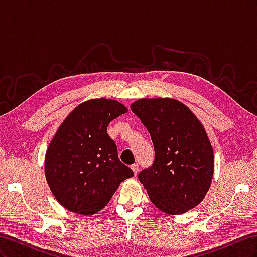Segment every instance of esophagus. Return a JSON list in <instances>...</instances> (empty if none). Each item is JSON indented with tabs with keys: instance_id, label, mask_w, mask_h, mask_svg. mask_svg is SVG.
<instances>
[{
	"instance_id": "34e87169",
	"label": "esophagus",
	"mask_w": 257,
	"mask_h": 257,
	"mask_svg": "<svg viewBox=\"0 0 257 257\" xmlns=\"http://www.w3.org/2000/svg\"><path fill=\"white\" fill-rule=\"evenodd\" d=\"M131 168H132V170H133L134 175L136 176L137 173H138V170H139V165H138V164H133V165L131 166Z\"/></svg>"
}]
</instances>
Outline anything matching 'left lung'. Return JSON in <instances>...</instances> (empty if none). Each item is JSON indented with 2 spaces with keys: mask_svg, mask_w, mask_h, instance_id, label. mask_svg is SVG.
Listing matches in <instances>:
<instances>
[{
  "mask_svg": "<svg viewBox=\"0 0 257 257\" xmlns=\"http://www.w3.org/2000/svg\"><path fill=\"white\" fill-rule=\"evenodd\" d=\"M150 133L153 164L138 175L152 203L163 212L181 214L204 199L211 184L213 149L188 107L173 98H143L131 105Z\"/></svg>",
  "mask_w": 257,
  "mask_h": 257,
  "instance_id": "left-lung-1",
  "label": "left lung"
}]
</instances>
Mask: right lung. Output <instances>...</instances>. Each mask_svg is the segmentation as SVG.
Returning a JSON list of instances; mask_svg holds the SVG:
<instances>
[{"instance_id": "1", "label": "right lung", "mask_w": 257, "mask_h": 257, "mask_svg": "<svg viewBox=\"0 0 257 257\" xmlns=\"http://www.w3.org/2000/svg\"><path fill=\"white\" fill-rule=\"evenodd\" d=\"M125 112L116 100L90 99L77 106L54 134L46 152V180L69 211L95 214L109 203L120 183L134 176L107 133L108 124Z\"/></svg>"}]
</instances>
